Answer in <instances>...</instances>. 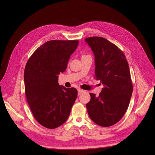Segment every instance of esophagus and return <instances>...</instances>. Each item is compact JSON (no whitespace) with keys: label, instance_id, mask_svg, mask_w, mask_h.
I'll list each match as a JSON object with an SVG mask.
<instances>
[{"label":"esophagus","instance_id":"1","mask_svg":"<svg viewBox=\"0 0 155 155\" xmlns=\"http://www.w3.org/2000/svg\"><path fill=\"white\" fill-rule=\"evenodd\" d=\"M84 91L82 90V89H80V88H79L78 89V95H80V94H82V92H84Z\"/></svg>","mask_w":155,"mask_h":155}]
</instances>
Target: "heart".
Segmentation results:
<instances>
[{
    "instance_id": "obj_1",
    "label": "heart",
    "mask_w": 155,
    "mask_h": 155,
    "mask_svg": "<svg viewBox=\"0 0 155 155\" xmlns=\"http://www.w3.org/2000/svg\"><path fill=\"white\" fill-rule=\"evenodd\" d=\"M87 57H91V56L90 55H88V54H83L82 56V59L87 58Z\"/></svg>"
}]
</instances>
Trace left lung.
<instances>
[{
    "label": "left lung",
    "mask_w": 155,
    "mask_h": 155,
    "mask_svg": "<svg viewBox=\"0 0 155 155\" xmlns=\"http://www.w3.org/2000/svg\"><path fill=\"white\" fill-rule=\"evenodd\" d=\"M95 55V78L104 85L98 97L90 93L86 107L97 124L109 127L116 124L127 110L133 93V84L126 58L114 44L102 37L85 39Z\"/></svg>",
    "instance_id": "obj_1"
}]
</instances>
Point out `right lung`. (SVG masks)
<instances>
[{"label": "right lung", "mask_w": 155, "mask_h": 155, "mask_svg": "<svg viewBox=\"0 0 155 155\" xmlns=\"http://www.w3.org/2000/svg\"><path fill=\"white\" fill-rule=\"evenodd\" d=\"M78 40H51L32 53L24 73L25 94L31 110L43 126L55 129L67 120L77 97L75 88L60 86L58 75L67 69Z\"/></svg>", "instance_id": "1"}]
</instances>
